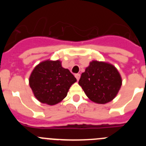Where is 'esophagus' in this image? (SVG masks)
Masks as SVG:
<instances>
[{
	"mask_svg": "<svg viewBox=\"0 0 146 146\" xmlns=\"http://www.w3.org/2000/svg\"><path fill=\"white\" fill-rule=\"evenodd\" d=\"M75 77L77 80H79L80 78V74H75Z\"/></svg>",
	"mask_w": 146,
	"mask_h": 146,
	"instance_id": "34e87169",
	"label": "esophagus"
}]
</instances>
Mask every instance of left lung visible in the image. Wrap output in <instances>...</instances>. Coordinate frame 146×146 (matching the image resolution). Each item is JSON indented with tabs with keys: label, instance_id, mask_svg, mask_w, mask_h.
I'll list each match as a JSON object with an SVG mask.
<instances>
[{
	"label": "left lung",
	"instance_id": "obj_1",
	"mask_svg": "<svg viewBox=\"0 0 146 146\" xmlns=\"http://www.w3.org/2000/svg\"><path fill=\"white\" fill-rule=\"evenodd\" d=\"M78 83L91 101L106 104L116 96L122 85V79L113 65L93 60L82 73Z\"/></svg>",
	"mask_w": 146,
	"mask_h": 146
}]
</instances>
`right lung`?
<instances>
[{"label":"right lung","instance_id":"right-lung-1","mask_svg":"<svg viewBox=\"0 0 146 146\" xmlns=\"http://www.w3.org/2000/svg\"><path fill=\"white\" fill-rule=\"evenodd\" d=\"M76 81L69 69L62 67L59 60L41 62L29 77L30 87L35 97L40 102L48 105L60 102Z\"/></svg>","mask_w":146,"mask_h":146}]
</instances>
